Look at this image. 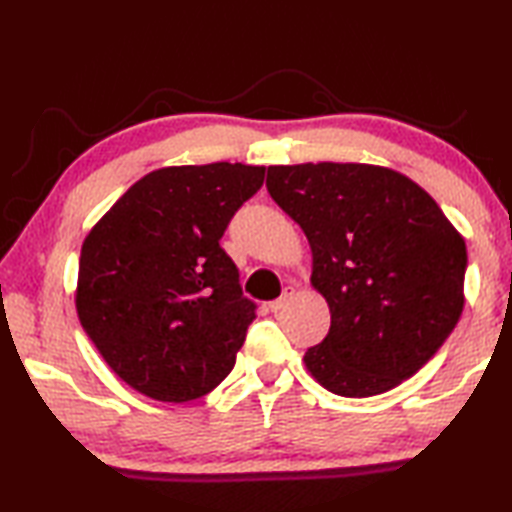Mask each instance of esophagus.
I'll use <instances>...</instances> for the list:
<instances>
[{
  "label": "esophagus",
  "mask_w": 512,
  "mask_h": 512,
  "mask_svg": "<svg viewBox=\"0 0 512 512\" xmlns=\"http://www.w3.org/2000/svg\"><path fill=\"white\" fill-rule=\"evenodd\" d=\"M293 296H296V291H293V287H287V289H284V291H282V296L271 302V311H273V314H280L282 309H287V307H289V302L293 300Z\"/></svg>",
  "instance_id": "34e87169"
}]
</instances>
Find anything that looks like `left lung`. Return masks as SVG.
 <instances>
[{
	"label": "left lung",
	"mask_w": 512,
	"mask_h": 512,
	"mask_svg": "<svg viewBox=\"0 0 512 512\" xmlns=\"http://www.w3.org/2000/svg\"><path fill=\"white\" fill-rule=\"evenodd\" d=\"M266 189L307 235L311 284L332 314L305 352L311 377L343 397L413 377L465 302V241L438 203L402 173L354 162L268 167Z\"/></svg>",
	"instance_id": "left-lung-1"
}]
</instances>
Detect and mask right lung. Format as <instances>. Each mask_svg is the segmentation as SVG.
<instances>
[{
    "label": "right lung",
    "mask_w": 512,
    "mask_h": 512,
    "mask_svg": "<svg viewBox=\"0 0 512 512\" xmlns=\"http://www.w3.org/2000/svg\"><path fill=\"white\" fill-rule=\"evenodd\" d=\"M264 171L241 162L151 171L85 237L76 311L137 393L198 400L235 368L257 305L219 241Z\"/></svg>",
    "instance_id": "add662e5"
}]
</instances>
